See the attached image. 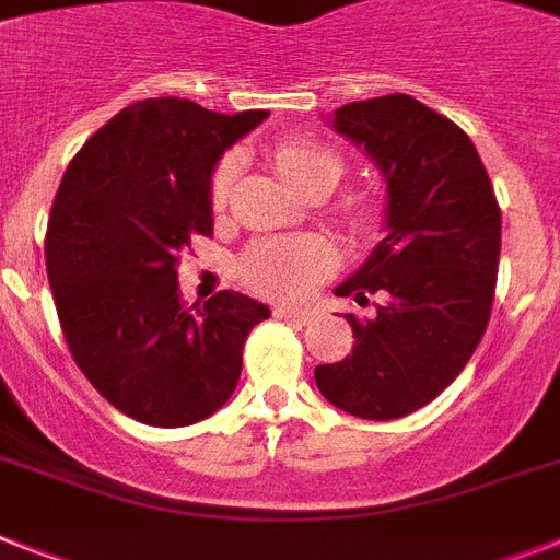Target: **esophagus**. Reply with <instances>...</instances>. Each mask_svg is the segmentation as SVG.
Wrapping results in <instances>:
<instances>
[{
  "label": "esophagus",
  "instance_id": "34e87169",
  "mask_svg": "<svg viewBox=\"0 0 560 560\" xmlns=\"http://www.w3.org/2000/svg\"><path fill=\"white\" fill-rule=\"evenodd\" d=\"M277 320H291V323H308L312 320V308H294V306H277L275 308Z\"/></svg>",
  "mask_w": 560,
  "mask_h": 560
}]
</instances>
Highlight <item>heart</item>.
<instances>
[{"mask_svg":"<svg viewBox=\"0 0 560 560\" xmlns=\"http://www.w3.org/2000/svg\"><path fill=\"white\" fill-rule=\"evenodd\" d=\"M271 160L285 183L298 188L300 194H326L337 179L343 177V156L331 145L317 140H303V137L280 140L271 148ZM234 174H237L234 156H223L208 183V200L214 211L229 202ZM343 217L354 229H369L374 220V208L369 200L352 197L343 202ZM331 269H335V252L326 240L285 237L254 243L243 254L237 275L248 289L260 291L266 298L298 300L306 298L323 277L331 275Z\"/></svg>","mask_w":560,"mask_h":560,"instance_id":"heart-1","label":"heart"}]
</instances>
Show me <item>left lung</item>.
I'll use <instances>...</instances> for the list:
<instances>
[{"instance_id":"obj_1","label":"left lung","mask_w":560,"mask_h":560,"mask_svg":"<svg viewBox=\"0 0 560 560\" xmlns=\"http://www.w3.org/2000/svg\"><path fill=\"white\" fill-rule=\"evenodd\" d=\"M335 128L381 165L389 234L340 298L372 317L346 314L354 346L314 369L323 397L363 420H395L432 404L464 372L487 331L501 257V208L472 140L409 94L349 103Z\"/></svg>"}]
</instances>
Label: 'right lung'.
Wrapping results in <instances>:
<instances>
[{"instance_id": "1", "label": "right lung", "mask_w": 560, "mask_h": 560, "mask_svg": "<svg viewBox=\"0 0 560 560\" xmlns=\"http://www.w3.org/2000/svg\"><path fill=\"white\" fill-rule=\"evenodd\" d=\"M269 110L217 114L160 96L122 108L77 151L54 197L45 266L59 326L91 386L148 427H191L240 381L269 308L240 291L186 308L179 252L211 237L217 160Z\"/></svg>"}]
</instances>
